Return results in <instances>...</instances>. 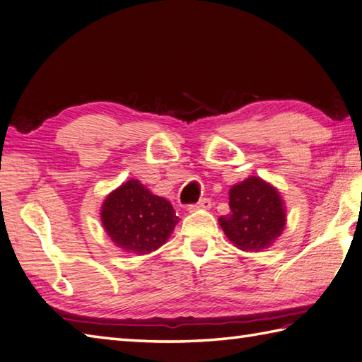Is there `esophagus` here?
Here are the masks:
<instances>
[{
    "label": "esophagus",
    "instance_id": "34e87169",
    "mask_svg": "<svg viewBox=\"0 0 362 362\" xmlns=\"http://www.w3.org/2000/svg\"><path fill=\"white\" fill-rule=\"evenodd\" d=\"M210 207H211V201L209 199V197H204V199H201L199 202L191 204L189 207H188V210H189V211H196V210H207V209H210Z\"/></svg>",
    "mask_w": 362,
    "mask_h": 362
}]
</instances>
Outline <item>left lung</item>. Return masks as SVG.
<instances>
[{"mask_svg": "<svg viewBox=\"0 0 362 362\" xmlns=\"http://www.w3.org/2000/svg\"><path fill=\"white\" fill-rule=\"evenodd\" d=\"M228 215L219 224L242 251H262L281 235L286 226L284 204L276 188L259 177H250L229 191Z\"/></svg>", "mask_w": 362, "mask_h": 362, "instance_id": "1", "label": "left lung"}]
</instances>
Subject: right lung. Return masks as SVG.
<instances>
[{"instance_id": "obj_1", "label": "right lung", "mask_w": 362, "mask_h": 362, "mask_svg": "<svg viewBox=\"0 0 362 362\" xmlns=\"http://www.w3.org/2000/svg\"><path fill=\"white\" fill-rule=\"evenodd\" d=\"M106 233L127 252L147 254L166 242L179 223L173 205L129 180L106 197L102 207Z\"/></svg>"}]
</instances>
